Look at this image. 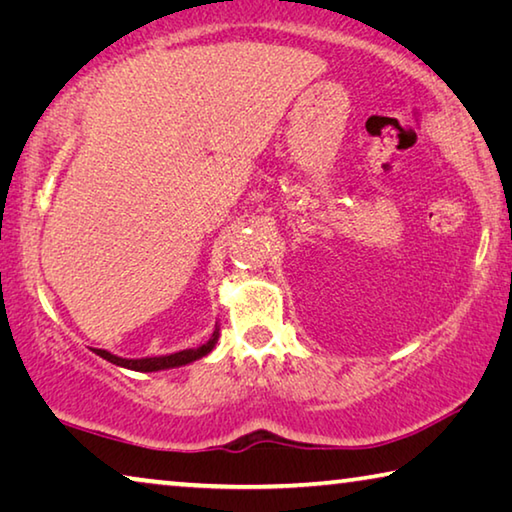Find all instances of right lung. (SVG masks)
<instances>
[{
	"mask_svg": "<svg viewBox=\"0 0 512 512\" xmlns=\"http://www.w3.org/2000/svg\"><path fill=\"white\" fill-rule=\"evenodd\" d=\"M219 329H221L219 325H214V332L210 336V341H205L201 348H189V350H180V352H173V354H162V357L124 359V357H117V354H112L108 350H97V348H94L92 352L99 354L101 359L115 363V366H121V368L135 370V372H158V370H169V368L187 366V363L207 357V354L214 350L216 341H219Z\"/></svg>",
	"mask_w": 512,
	"mask_h": 512,
	"instance_id": "1",
	"label": "right lung"
}]
</instances>
